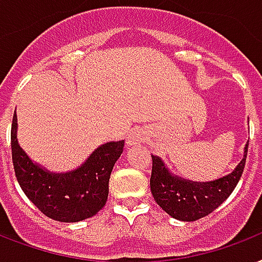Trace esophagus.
<instances>
[{
	"label": "esophagus",
	"instance_id": "obj_1",
	"mask_svg": "<svg viewBox=\"0 0 262 262\" xmlns=\"http://www.w3.org/2000/svg\"><path fill=\"white\" fill-rule=\"evenodd\" d=\"M146 139V133L143 129H133L127 138V145H137Z\"/></svg>",
	"mask_w": 262,
	"mask_h": 262
}]
</instances>
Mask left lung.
Segmentation results:
<instances>
[{"mask_svg":"<svg viewBox=\"0 0 262 262\" xmlns=\"http://www.w3.org/2000/svg\"><path fill=\"white\" fill-rule=\"evenodd\" d=\"M247 146L243 159L228 175L210 182H192L172 173L161 157L153 156L150 190L154 201L171 217L182 222H195L212 213L231 195L242 176L246 163Z\"/></svg>","mask_w":262,"mask_h":262,"instance_id":"obj_1","label":"left lung"}]
</instances>
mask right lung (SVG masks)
Wrapping results in <instances>:
<instances>
[{"label":"right lung","mask_w":262,"mask_h":262,"mask_svg":"<svg viewBox=\"0 0 262 262\" xmlns=\"http://www.w3.org/2000/svg\"><path fill=\"white\" fill-rule=\"evenodd\" d=\"M11 146L16 178L28 200L48 217L62 223H78L93 217L106 204L109 178L123 153L124 141L98 146L76 169L52 172L34 163L20 147L15 113Z\"/></svg>","instance_id":"right-lung-1"}]
</instances>
